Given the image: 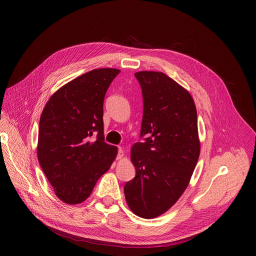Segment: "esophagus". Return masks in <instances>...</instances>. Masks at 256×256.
I'll return each mask as SVG.
<instances>
[{
  "instance_id": "obj_1",
  "label": "esophagus",
  "mask_w": 256,
  "mask_h": 256,
  "mask_svg": "<svg viewBox=\"0 0 256 256\" xmlns=\"http://www.w3.org/2000/svg\"><path fill=\"white\" fill-rule=\"evenodd\" d=\"M124 153L122 149V148H118V152L116 159H118V160H120V159H122V158H124Z\"/></svg>"
}]
</instances>
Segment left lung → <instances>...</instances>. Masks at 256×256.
I'll list each match as a JSON object with an SVG mask.
<instances>
[{
    "label": "left lung",
    "instance_id": "1",
    "mask_svg": "<svg viewBox=\"0 0 256 256\" xmlns=\"http://www.w3.org/2000/svg\"><path fill=\"white\" fill-rule=\"evenodd\" d=\"M142 94L140 138L130 152L136 176L124 184L130 208L152 218L168 210L188 186L200 151L192 95L164 72L134 74Z\"/></svg>",
    "mask_w": 256,
    "mask_h": 256
}]
</instances>
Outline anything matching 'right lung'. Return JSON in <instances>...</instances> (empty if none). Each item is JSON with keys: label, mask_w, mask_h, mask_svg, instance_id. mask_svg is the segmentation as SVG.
Listing matches in <instances>:
<instances>
[{"label": "right lung", "mask_w": 256, "mask_h": 256, "mask_svg": "<svg viewBox=\"0 0 256 256\" xmlns=\"http://www.w3.org/2000/svg\"><path fill=\"white\" fill-rule=\"evenodd\" d=\"M118 68H96L60 88L40 120L38 157L56 196L77 204L91 194L114 161L118 148L104 142L103 101Z\"/></svg>", "instance_id": "right-lung-1"}]
</instances>
